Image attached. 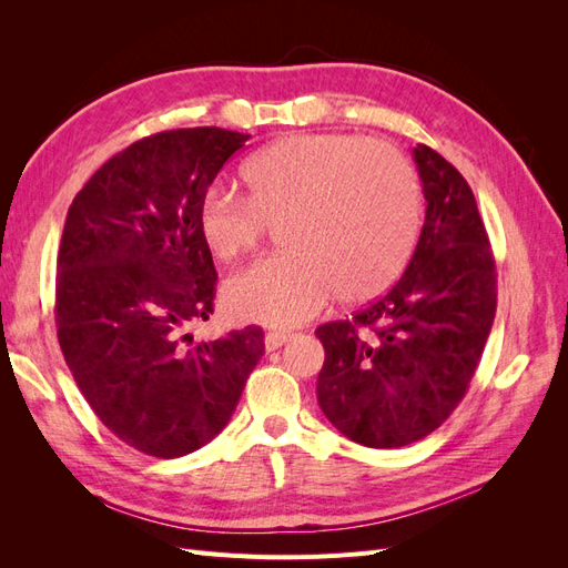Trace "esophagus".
<instances>
[{"label": "esophagus", "mask_w": 568, "mask_h": 568, "mask_svg": "<svg viewBox=\"0 0 568 568\" xmlns=\"http://www.w3.org/2000/svg\"><path fill=\"white\" fill-rule=\"evenodd\" d=\"M291 332H267L265 334V348L267 351H277V348H282L286 341H291Z\"/></svg>", "instance_id": "obj_1"}]
</instances>
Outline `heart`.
Wrapping results in <instances>:
<instances>
[{
    "label": "heart",
    "instance_id": "b5f03b06",
    "mask_svg": "<svg viewBox=\"0 0 568 568\" xmlns=\"http://www.w3.org/2000/svg\"><path fill=\"white\" fill-rule=\"evenodd\" d=\"M248 201L209 189L199 232L217 261L280 225L284 253L227 284V311L267 326L315 317L334 296L365 303L400 277L419 232V180L403 153L357 134H288L244 165Z\"/></svg>",
    "mask_w": 568,
    "mask_h": 568
}]
</instances>
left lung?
Listing matches in <instances>:
<instances>
[{
  "label": "left lung",
  "instance_id": "obj_1",
  "mask_svg": "<svg viewBox=\"0 0 568 568\" xmlns=\"http://www.w3.org/2000/svg\"><path fill=\"white\" fill-rule=\"evenodd\" d=\"M426 215L403 277L351 320L317 326V403L367 448L422 440L464 398L495 320L497 280L471 189L440 153L417 144Z\"/></svg>",
  "mask_w": 568,
  "mask_h": 568
}]
</instances>
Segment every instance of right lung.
I'll return each mask as SVG.
<instances>
[{
    "label": "right lung",
    "mask_w": 568,
    "mask_h": 568,
    "mask_svg": "<svg viewBox=\"0 0 568 568\" xmlns=\"http://www.w3.org/2000/svg\"><path fill=\"white\" fill-rule=\"evenodd\" d=\"M251 134L186 128L144 136L73 199L57 257V334L94 415L134 450L173 459L232 419L265 353L261 326L194 343L217 272L199 203Z\"/></svg>",
    "instance_id": "right-lung-1"
}]
</instances>
